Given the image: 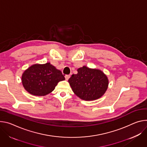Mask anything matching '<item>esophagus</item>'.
I'll return each mask as SVG.
<instances>
[{
	"mask_svg": "<svg viewBox=\"0 0 147 147\" xmlns=\"http://www.w3.org/2000/svg\"><path fill=\"white\" fill-rule=\"evenodd\" d=\"M70 75H66L65 76V79H66V80H68L69 79V78H70Z\"/></svg>",
	"mask_w": 147,
	"mask_h": 147,
	"instance_id": "1",
	"label": "esophagus"
}]
</instances>
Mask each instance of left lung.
<instances>
[{
    "label": "left lung",
    "instance_id": "8db88e82",
    "mask_svg": "<svg viewBox=\"0 0 147 147\" xmlns=\"http://www.w3.org/2000/svg\"><path fill=\"white\" fill-rule=\"evenodd\" d=\"M68 82L75 94L85 100L100 98L109 84L108 79L102 71L85 66L79 68L78 74L72 75Z\"/></svg>",
    "mask_w": 147,
    "mask_h": 147
}]
</instances>
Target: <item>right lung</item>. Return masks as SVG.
Listing matches in <instances>:
<instances>
[{"instance_id": "right-lung-1", "label": "right lung", "mask_w": 147, "mask_h": 147, "mask_svg": "<svg viewBox=\"0 0 147 147\" xmlns=\"http://www.w3.org/2000/svg\"><path fill=\"white\" fill-rule=\"evenodd\" d=\"M25 89L35 96H45L53 91L59 81L65 80L64 75L50 63L35 64L29 67L22 75Z\"/></svg>"}]
</instances>
